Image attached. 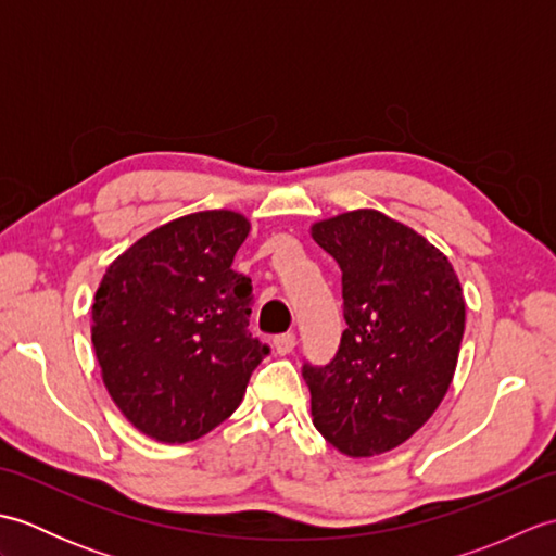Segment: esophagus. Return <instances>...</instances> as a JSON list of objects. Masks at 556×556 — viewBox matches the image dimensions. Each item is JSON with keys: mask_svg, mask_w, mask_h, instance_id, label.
<instances>
[{"mask_svg": "<svg viewBox=\"0 0 556 556\" xmlns=\"http://www.w3.org/2000/svg\"><path fill=\"white\" fill-rule=\"evenodd\" d=\"M271 344H275V351L279 353V356H287V353H291L293 349H296V334H279V337H275V341H271Z\"/></svg>", "mask_w": 556, "mask_h": 556, "instance_id": "34e87169", "label": "esophagus"}]
</instances>
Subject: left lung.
I'll return each mask as SVG.
<instances>
[{"mask_svg": "<svg viewBox=\"0 0 556 556\" xmlns=\"http://www.w3.org/2000/svg\"><path fill=\"white\" fill-rule=\"evenodd\" d=\"M315 243L341 267L346 329L334 361L303 365L315 428L363 458L404 444L454 380L466 301L446 255L380 210L315 222Z\"/></svg>", "mask_w": 556, "mask_h": 556, "instance_id": "left-lung-1", "label": "left lung"}]
</instances>
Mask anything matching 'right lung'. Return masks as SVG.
I'll return each mask as SVG.
<instances>
[{"label":"right lung","instance_id":"obj_1","mask_svg":"<svg viewBox=\"0 0 556 556\" xmlns=\"http://www.w3.org/2000/svg\"><path fill=\"white\" fill-rule=\"evenodd\" d=\"M251 231L239 212L172 219L114 260L92 303L102 382L152 440L186 444L243 401L269 349L248 332L251 279L231 269Z\"/></svg>","mask_w":556,"mask_h":556}]
</instances>
